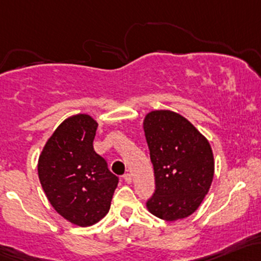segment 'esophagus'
<instances>
[{
  "label": "esophagus",
  "instance_id": "1",
  "mask_svg": "<svg viewBox=\"0 0 261 261\" xmlns=\"http://www.w3.org/2000/svg\"><path fill=\"white\" fill-rule=\"evenodd\" d=\"M122 178H124V181L126 183H131V182H133V177H131L130 173H125L124 176H122Z\"/></svg>",
  "mask_w": 261,
  "mask_h": 261
}]
</instances>
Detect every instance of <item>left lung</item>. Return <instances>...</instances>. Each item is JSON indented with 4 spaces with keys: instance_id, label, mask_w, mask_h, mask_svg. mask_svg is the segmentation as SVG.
Listing matches in <instances>:
<instances>
[{
    "instance_id": "8db88e82",
    "label": "left lung",
    "mask_w": 261,
    "mask_h": 261,
    "mask_svg": "<svg viewBox=\"0 0 261 261\" xmlns=\"http://www.w3.org/2000/svg\"><path fill=\"white\" fill-rule=\"evenodd\" d=\"M144 131L156 185L146 207L163 220L187 218L198 210L213 181L210 142L186 117L170 110L148 113Z\"/></svg>"
}]
</instances>
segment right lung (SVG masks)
<instances>
[{"instance_id": "right-lung-1", "label": "right lung", "mask_w": 261, "mask_h": 261, "mask_svg": "<svg viewBox=\"0 0 261 261\" xmlns=\"http://www.w3.org/2000/svg\"><path fill=\"white\" fill-rule=\"evenodd\" d=\"M98 122L87 114L65 119L48 139L38 176L48 200L64 219L89 227L104 218L119 178L94 151Z\"/></svg>"}]
</instances>
